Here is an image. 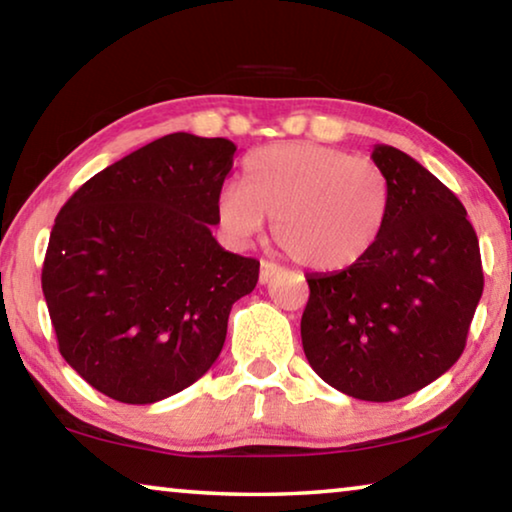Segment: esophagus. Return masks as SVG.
Wrapping results in <instances>:
<instances>
[{
    "instance_id": "obj_1",
    "label": "esophagus",
    "mask_w": 512,
    "mask_h": 512,
    "mask_svg": "<svg viewBox=\"0 0 512 512\" xmlns=\"http://www.w3.org/2000/svg\"><path fill=\"white\" fill-rule=\"evenodd\" d=\"M278 273H280L278 264H273V262L259 264V282H262V285H266V282H269L273 276H278Z\"/></svg>"
}]
</instances>
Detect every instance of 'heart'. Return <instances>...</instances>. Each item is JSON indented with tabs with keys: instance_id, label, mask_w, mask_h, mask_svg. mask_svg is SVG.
I'll return each instance as SVG.
<instances>
[{
	"instance_id": "b5f03b06",
	"label": "heart",
	"mask_w": 512,
	"mask_h": 512,
	"mask_svg": "<svg viewBox=\"0 0 512 512\" xmlns=\"http://www.w3.org/2000/svg\"><path fill=\"white\" fill-rule=\"evenodd\" d=\"M391 202V181L375 160L282 142L246 156L241 186L218 190L216 218L234 241L253 239L273 218V239L289 259L312 271H342L377 246Z\"/></svg>"
}]
</instances>
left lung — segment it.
Instances as JSON below:
<instances>
[{"label": "left lung", "instance_id": "1", "mask_svg": "<svg viewBox=\"0 0 512 512\" xmlns=\"http://www.w3.org/2000/svg\"><path fill=\"white\" fill-rule=\"evenodd\" d=\"M372 160L393 190L384 234L349 269L310 273L301 317L312 370L340 393L391 402L451 370L483 294V264L467 209L404 151Z\"/></svg>", "mask_w": 512, "mask_h": 512}]
</instances>
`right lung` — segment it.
Segmentation results:
<instances>
[{"mask_svg": "<svg viewBox=\"0 0 512 512\" xmlns=\"http://www.w3.org/2000/svg\"><path fill=\"white\" fill-rule=\"evenodd\" d=\"M234 151L165 135L82 183L55 218L41 282L59 352L108 398L151 404L195 384L255 289L257 259L211 234Z\"/></svg>", "mask_w": 512, "mask_h": 512, "instance_id": "obj_1", "label": "right lung"}]
</instances>
